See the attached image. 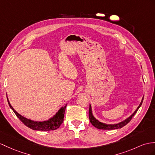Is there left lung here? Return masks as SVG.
Returning a JSON list of instances; mask_svg holds the SVG:
<instances>
[{
	"instance_id": "8db88e82",
	"label": "left lung",
	"mask_w": 155,
	"mask_h": 155,
	"mask_svg": "<svg viewBox=\"0 0 155 155\" xmlns=\"http://www.w3.org/2000/svg\"><path fill=\"white\" fill-rule=\"evenodd\" d=\"M143 98L142 99V101L141 102L140 104L139 105V107L136 109V110H135L133 113V114H131L129 117V118H127L125 120H124L123 122H120L118 124H104V123H102V122H100L99 121H98L97 120H96L95 118V117L93 116V115L92 114L91 107V105H89V116L90 122L91 123V124H92L93 126H95V127H97V129H99V130H115V129H119V128H121V127H124V126H126L127 123H129L131 121V120L132 119V118H133L135 114H136V112L138 110V109L140 108V107L141 106L142 103H143Z\"/></svg>"
}]
</instances>
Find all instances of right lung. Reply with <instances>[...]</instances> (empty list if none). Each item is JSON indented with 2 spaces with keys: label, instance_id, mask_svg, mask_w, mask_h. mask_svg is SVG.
I'll list each match as a JSON object with an SVG mask.
<instances>
[{
  "label": "right lung",
  "instance_id": "1",
  "mask_svg": "<svg viewBox=\"0 0 155 155\" xmlns=\"http://www.w3.org/2000/svg\"><path fill=\"white\" fill-rule=\"evenodd\" d=\"M7 101L10 108L14 111L15 114L16 115L18 118L20 119L21 121L27 127L31 128V129L33 130H38V131H51V130H55L60 126V125L62 124L64 121V113L65 110L66 108V105L64 107L60 108V110L56 112V114L49 119L47 121L44 122H35L33 120H29L28 118H25V117L22 116L20 114L14 110L13 107L11 106V104L9 103V101L7 98Z\"/></svg>",
  "mask_w": 155,
  "mask_h": 155
}]
</instances>
